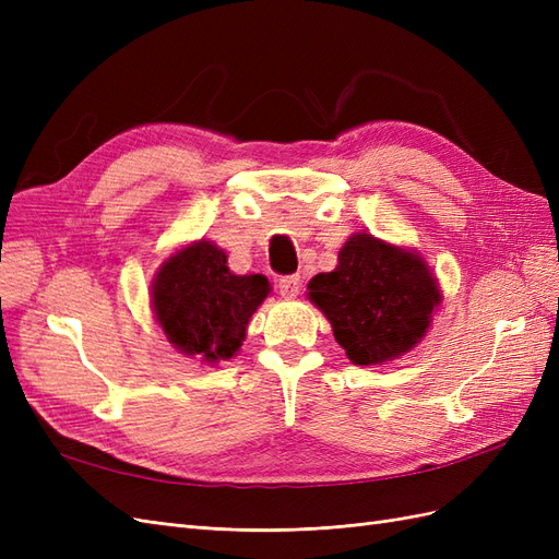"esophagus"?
<instances>
[{
	"instance_id": "esophagus-1",
	"label": "esophagus",
	"mask_w": 559,
	"mask_h": 559,
	"mask_svg": "<svg viewBox=\"0 0 559 559\" xmlns=\"http://www.w3.org/2000/svg\"><path fill=\"white\" fill-rule=\"evenodd\" d=\"M300 292V277L298 275H286L280 280V296L282 298H296Z\"/></svg>"
}]
</instances>
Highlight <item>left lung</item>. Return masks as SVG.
Wrapping results in <instances>:
<instances>
[{"mask_svg":"<svg viewBox=\"0 0 559 559\" xmlns=\"http://www.w3.org/2000/svg\"><path fill=\"white\" fill-rule=\"evenodd\" d=\"M308 298L331 321L347 359L376 366L403 357L427 335L441 289L417 251L354 233L333 273L310 280Z\"/></svg>","mask_w":559,"mask_h":559,"instance_id":"8db88e82","label":"left lung"}]
</instances>
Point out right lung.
Returning a JSON list of instances; mask_svg holds the SVG:
<instances>
[{
    "label": "right lung",
    "instance_id": "add662e5",
    "mask_svg": "<svg viewBox=\"0 0 559 559\" xmlns=\"http://www.w3.org/2000/svg\"><path fill=\"white\" fill-rule=\"evenodd\" d=\"M270 294L263 275H235L210 240L186 245L163 261L151 284L160 329L179 352L207 364L238 354L251 314Z\"/></svg>",
    "mask_w": 559,
    "mask_h": 559
}]
</instances>
